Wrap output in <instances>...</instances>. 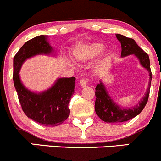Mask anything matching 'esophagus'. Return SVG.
<instances>
[{
    "mask_svg": "<svg viewBox=\"0 0 161 161\" xmlns=\"http://www.w3.org/2000/svg\"><path fill=\"white\" fill-rule=\"evenodd\" d=\"M87 84H88V80L85 78L81 79L80 80V85L82 86V87H86V85H87Z\"/></svg>",
    "mask_w": 161,
    "mask_h": 161,
    "instance_id": "1",
    "label": "esophagus"
}]
</instances>
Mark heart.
Masks as SVG:
<instances>
[{"instance_id":"obj_1","label":"heart","mask_w":161,"mask_h":161,"mask_svg":"<svg viewBox=\"0 0 161 161\" xmlns=\"http://www.w3.org/2000/svg\"><path fill=\"white\" fill-rule=\"evenodd\" d=\"M105 46L102 43H93L88 46H82L75 52V58L79 61H86L100 54Z\"/></svg>"}]
</instances>
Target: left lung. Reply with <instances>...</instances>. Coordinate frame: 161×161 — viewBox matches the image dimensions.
I'll use <instances>...</instances> for the list:
<instances>
[{
    "mask_svg": "<svg viewBox=\"0 0 161 161\" xmlns=\"http://www.w3.org/2000/svg\"><path fill=\"white\" fill-rule=\"evenodd\" d=\"M116 37L122 46L121 56L125 57L134 54L135 56L138 57L141 64L150 72V82L145 96L142 98L138 106H135L132 109H124L117 106L115 103L112 100L111 97L108 95L103 83L100 81V84H97L95 88L96 113L105 122H111V123L129 121L138 115L144 109L148 100L150 87H151V79H152L148 55L144 52L143 49H142L131 38H128L121 34H116Z\"/></svg>",
    "mask_w": 161,
    "mask_h": 161,
    "instance_id": "left-lung-1",
    "label": "left lung"
}]
</instances>
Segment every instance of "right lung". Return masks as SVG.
Listing matches in <instances>:
<instances>
[{
  "instance_id": "right-lung-1",
  "label": "right lung",
  "mask_w": 161,
  "mask_h": 161,
  "mask_svg": "<svg viewBox=\"0 0 161 161\" xmlns=\"http://www.w3.org/2000/svg\"><path fill=\"white\" fill-rule=\"evenodd\" d=\"M52 48L41 35L27 41L14 58L13 80L23 111L28 118L45 126H57L68 118V104L74 94L75 77L59 78L49 90L35 93L24 87L19 77L20 67L26 59L39 54H49Z\"/></svg>"
}]
</instances>
